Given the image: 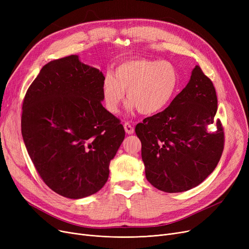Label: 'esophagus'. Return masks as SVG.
<instances>
[{"instance_id": "1", "label": "esophagus", "mask_w": 249, "mask_h": 249, "mask_svg": "<svg viewBox=\"0 0 249 249\" xmlns=\"http://www.w3.org/2000/svg\"><path fill=\"white\" fill-rule=\"evenodd\" d=\"M124 129H125V132L127 134H133L134 133V128L131 126V124H129L128 122H126L124 124Z\"/></svg>"}]
</instances>
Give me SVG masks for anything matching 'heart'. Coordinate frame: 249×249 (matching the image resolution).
I'll list each match as a JSON object with an SVG mask.
<instances>
[{"instance_id": "heart-1", "label": "heart", "mask_w": 249, "mask_h": 249, "mask_svg": "<svg viewBox=\"0 0 249 249\" xmlns=\"http://www.w3.org/2000/svg\"><path fill=\"white\" fill-rule=\"evenodd\" d=\"M178 86V72L172 62L131 58L118 65L114 76L104 77L101 91L105 107L112 114L119 112L128 91L130 108L152 115L171 103Z\"/></svg>"}]
</instances>
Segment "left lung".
Wrapping results in <instances>:
<instances>
[{
	"label": "left lung",
	"instance_id": "left-lung-1",
	"mask_svg": "<svg viewBox=\"0 0 249 249\" xmlns=\"http://www.w3.org/2000/svg\"><path fill=\"white\" fill-rule=\"evenodd\" d=\"M217 104L213 83L196 65L171 105L136 125L145 176L154 188L185 192L214 171L224 148L223 127L215 119Z\"/></svg>",
	"mask_w": 249,
	"mask_h": 249
}]
</instances>
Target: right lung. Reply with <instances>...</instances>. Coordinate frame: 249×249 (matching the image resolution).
<instances>
[{
    "instance_id": "right-lung-1",
    "label": "right lung",
    "mask_w": 249,
    "mask_h": 249,
    "mask_svg": "<svg viewBox=\"0 0 249 249\" xmlns=\"http://www.w3.org/2000/svg\"><path fill=\"white\" fill-rule=\"evenodd\" d=\"M101 71L78 55L48 62L23 102L21 131L45 184L65 198L100 191L125 137L119 119L102 105Z\"/></svg>"
}]
</instances>
